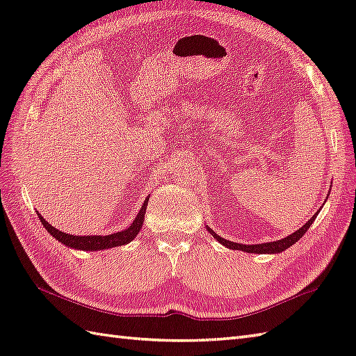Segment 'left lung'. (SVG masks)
<instances>
[{"mask_svg": "<svg viewBox=\"0 0 356 356\" xmlns=\"http://www.w3.org/2000/svg\"><path fill=\"white\" fill-rule=\"evenodd\" d=\"M318 211L311 218L305 225H303L302 228H299L298 231H294L293 234H290V236H287L285 238H281V240H276V241H270V243H261V245H241V243H234V241H229V240H225L222 238L220 236H218L210 227H207V229L211 232V236L219 241L220 245L227 246L229 249H237V250H243V252H249V254H280L282 252V250L289 249L291 245L296 243V241L299 238H302L303 234H305L308 231V228L311 227V223L314 222V219L317 218Z\"/></svg>", "mask_w": 356, "mask_h": 356, "instance_id": "left-lung-1", "label": "left lung"}]
</instances>
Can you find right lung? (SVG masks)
I'll use <instances>...</instances> for the list:
<instances>
[{"label": "right lung", "instance_id": "add662e5", "mask_svg": "<svg viewBox=\"0 0 356 356\" xmlns=\"http://www.w3.org/2000/svg\"><path fill=\"white\" fill-rule=\"evenodd\" d=\"M148 199L149 196L145 199V202L140 208V211L137 213L134 222L131 223V227L116 232V234H110V236H72V234H66L60 229H56L53 225H49L45 219L42 218L40 214L39 219L42 222L45 229L53 236L56 240L62 241V243L67 248H74V249H80V250H104V249H110V248H116V246H122L136 238V236L140 231L143 219H145V213H146V207H148Z\"/></svg>", "mask_w": 356, "mask_h": 356}]
</instances>
